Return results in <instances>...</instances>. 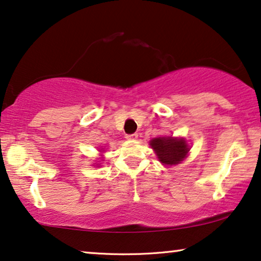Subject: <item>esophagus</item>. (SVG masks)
Wrapping results in <instances>:
<instances>
[{
    "instance_id": "1",
    "label": "esophagus",
    "mask_w": 261,
    "mask_h": 261,
    "mask_svg": "<svg viewBox=\"0 0 261 261\" xmlns=\"http://www.w3.org/2000/svg\"><path fill=\"white\" fill-rule=\"evenodd\" d=\"M126 138L130 139V141H135V139L138 138V134H132V135H126Z\"/></svg>"
}]
</instances>
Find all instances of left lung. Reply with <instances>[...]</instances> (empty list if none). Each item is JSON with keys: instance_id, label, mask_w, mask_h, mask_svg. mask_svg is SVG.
I'll list each match as a JSON object with an SVG mask.
<instances>
[{"instance_id": "8db88e82", "label": "left lung", "mask_w": 261, "mask_h": 261, "mask_svg": "<svg viewBox=\"0 0 261 261\" xmlns=\"http://www.w3.org/2000/svg\"><path fill=\"white\" fill-rule=\"evenodd\" d=\"M159 162L164 165H177L188 155L190 147L184 138L158 137L150 141Z\"/></svg>"}]
</instances>
